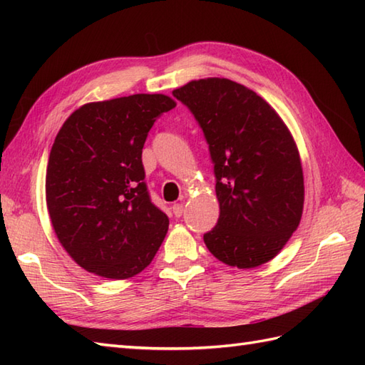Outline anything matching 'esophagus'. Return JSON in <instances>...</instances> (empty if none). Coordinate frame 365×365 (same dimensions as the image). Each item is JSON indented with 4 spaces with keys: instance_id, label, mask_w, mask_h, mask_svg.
Wrapping results in <instances>:
<instances>
[{
    "instance_id": "34e87169",
    "label": "esophagus",
    "mask_w": 365,
    "mask_h": 365,
    "mask_svg": "<svg viewBox=\"0 0 365 365\" xmlns=\"http://www.w3.org/2000/svg\"><path fill=\"white\" fill-rule=\"evenodd\" d=\"M173 213L175 215V218H180L183 215V204H174L173 205Z\"/></svg>"
}]
</instances>
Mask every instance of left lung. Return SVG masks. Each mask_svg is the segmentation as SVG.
Returning a JSON list of instances; mask_svg holds the SVG:
<instances>
[{"label":"left lung","mask_w":365,"mask_h":365,"mask_svg":"<svg viewBox=\"0 0 365 365\" xmlns=\"http://www.w3.org/2000/svg\"><path fill=\"white\" fill-rule=\"evenodd\" d=\"M173 96L204 131L215 165L220 218L204 235L216 259L255 268L276 257L304 204L298 147L265 100L227 78L190 81Z\"/></svg>","instance_id":"left-lung-1"}]
</instances>
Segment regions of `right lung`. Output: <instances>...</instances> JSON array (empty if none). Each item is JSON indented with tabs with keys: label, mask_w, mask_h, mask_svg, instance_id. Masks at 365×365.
Wrapping results in <instances>:
<instances>
[{
	"label": "right lung",
	"mask_w": 365,
	"mask_h": 365,
	"mask_svg": "<svg viewBox=\"0 0 365 365\" xmlns=\"http://www.w3.org/2000/svg\"><path fill=\"white\" fill-rule=\"evenodd\" d=\"M173 108L163 94L86 103L56 135L46 207L59 243L89 273L133 277L165 240L169 220L152 204L141 157L155 120Z\"/></svg>",
	"instance_id": "add662e5"
}]
</instances>
